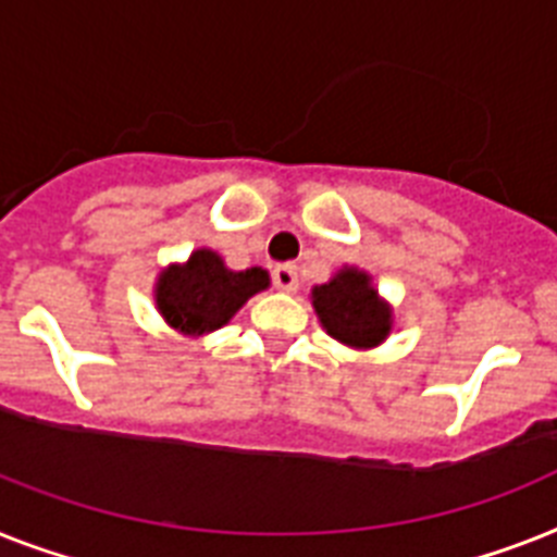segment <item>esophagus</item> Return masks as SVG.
<instances>
[{"instance_id": "34e87169", "label": "esophagus", "mask_w": 557, "mask_h": 557, "mask_svg": "<svg viewBox=\"0 0 557 557\" xmlns=\"http://www.w3.org/2000/svg\"><path fill=\"white\" fill-rule=\"evenodd\" d=\"M273 284L284 293H296L298 289V270L293 264H278L273 268Z\"/></svg>"}]
</instances>
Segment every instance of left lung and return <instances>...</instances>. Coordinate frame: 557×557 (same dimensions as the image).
Returning a JSON list of instances; mask_svg holds the SVG:
<instances>
[{"mask_svg":"<svg viewBox=\"0 0 557 557\" xmlns=\"http://www.w3.org/2000/svg\"><path fill=\"white\" fill-rule=\"evenodd\" d=\"M312 307L321 327L352 350L379 347L393 330V310L358 268L338 270L327 284L312 287Z\"/></svg>","mask_w":557,"mask_h":557,"instance_id":"obj_1","label":"left lung"}]
</instances>
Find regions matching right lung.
<instances>
[{"label": "right lung", "mask_w": 557, "mask_h": 557, "mask_svg": "<svg viewBox=\"0 0 557 557\" xmlns=\"http://www.w3.org/2000/svg\"><path fill=\"white\" fill-rule=\"evenodd\" d=\"M270 287L268 270H227L219 252L196 250L185 264H170L156 282V307L170 327L205 335L224 327L245 301Z\"/></svg>", "instance_id": "right-lung-1"}]
</instances>
